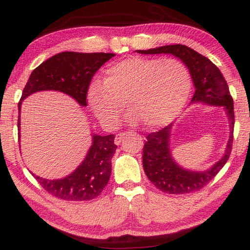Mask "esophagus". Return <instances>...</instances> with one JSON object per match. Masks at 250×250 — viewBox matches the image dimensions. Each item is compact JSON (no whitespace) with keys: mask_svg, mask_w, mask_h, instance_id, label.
Instances as JSON below:
<instances>
[{"mask_svg":"<svg viewBox=\"0 0 250 250\" xmlns=\"http://www.w3.org/2000/svg\"><path fill=\"white\" fill-rule=\"evenodd\" d=\"M125 135V133H118V134H117L116 137H115V144L116 145H120V143H121L122 139H124Z\"/></svg>","mask_w":250,"mask_h":250,"instance_id":"obj_1","label":"esophagus"}]
</instances>
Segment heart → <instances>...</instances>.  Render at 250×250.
I'll use <instances>...</instances> for the list:
<instances>
[{
	"instance_id": "obj_1",
	"label": "heart",
	"mask_w": 250,
	"mask_h": 250,
	"mask_svg": "<svg viewBox=\"0 0 250 250\" xmlns=\"http://www.w3.org/2000/svg\"><path fill=\"white\" fill-rule=\"evenodd\" d=\"M191 92L188 67L178 59L133 57L116 63L105 79H93L87 102L94 116L106 125L118 121L125 101L151 128L173 121L185 107Z\"/></svg>"
}]
</instances>
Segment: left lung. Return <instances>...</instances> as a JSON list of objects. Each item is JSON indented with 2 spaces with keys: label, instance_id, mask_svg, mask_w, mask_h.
I'll return each mask as SVG.
<instances>
[{
  "label": "left lung",
  "instance_id": "obj_1",
  "mask_svg": "<svg viewBox=\"0 0 250 250\" xmlns=\"http://www.w3.org/2000/svg\"><path fill=\"white\" fill-rule=\"evenodd\" d=\"M143 55L169 54L182 60L188 67L194 84V94L191 103H204L222 106L230 124V136L225 155L206 171H191L179 166L173 159L169 137L173 124L158 132L147 135L143 149V167L148 179L162 192L184 194L204 188L224 167L230 157L234 128V107L229 87L220 70L213 62L199 52L185 45H167L148 50H136Z\"/></svg>",
  "mask_w": 250,
  "mask_h": 250
}]
</instances>
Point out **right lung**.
Returning a JSON list of instances; mask_svg holds the SVG:
<instances>
[{
    "label": "right lung",
    "instance_id": "obj_1",
    "mask_svg": "<svg viewBox=\"0 0 250 250\" xmlns=\"http://www.w3.org/2000/svg\"><path fill=\"white\" fill-rule=\"evenodd\" d=\"M115 54L64 51L52 56L31 73L18 103V137L22 101L39 91L54 90L70 95L81 106H87V91L93 75ZM115 135L92 134V145L81 166L61 179H35L47 192L65 201H89L102 192L111 173V158L117 146Z\"/></svg>",
    "mask_w": 250,
    "mask_h": 250
}]
</instances>
